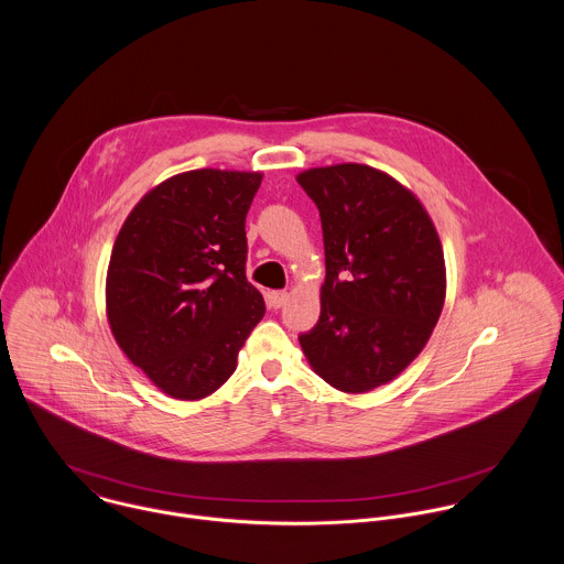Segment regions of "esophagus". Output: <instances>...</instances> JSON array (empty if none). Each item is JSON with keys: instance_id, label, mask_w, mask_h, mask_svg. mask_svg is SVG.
Listing matches in <instances>:
<instances>
[{"instance_id": "1", "label": "esophagus", "mask_w": 564, "mask_h": 564, "mask_svg": "<svg viewBox=\"0 0 564 564\" xmlns=\"http://www.w3.org/2000/svg\"><path fill=\"white\" fill-rule=\"evenodd\" d=\"M286 300H289V293H286V291H271V293L267 295V302H269L271 308H282Z\"/></svg>"}]
</instances>
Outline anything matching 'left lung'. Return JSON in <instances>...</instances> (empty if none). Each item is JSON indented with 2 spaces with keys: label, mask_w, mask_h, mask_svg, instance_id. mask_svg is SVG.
Here are the masks:
<instances>
[{
  "label": "left lung",
  "mask_w": 564,
  "mask_h": 564,
  "mask_svg": "<svg viewBox=\"0 0 564 564\" xmlns=\"http://www.w3.org/2000/svg\"><path fill=\"white\" fill-rule=\"evenodd\" d=\"M317 204L325 247L322 317L300 336L329 387L369 393L421 354L445 304L438 232L416 195L358 162L302 171Z\"/></svg>",
  "instance_id": "8db88e82"
}]
</instances>
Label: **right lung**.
Returning a JSON list of instances; mask_svg holds the SVG:
<instances>
[{
    "instance_id": "1",
    "label": "right lung",
    "mask_w": 564,
    "mask_h": 564,
    "mask_svg": "<svg viewBox=\"0 0 564 564\" xmlns=\"http://www.w3.org/2000/svg\"><path fill=\"white\" fill-rule=\"evenodd\" d=\"M260 182L258 171L177 173L141 197L117 235L106 275L110 332L173 400L213 395L264 315L245 278V217Z\"/></svg>"
}]
</instances>
